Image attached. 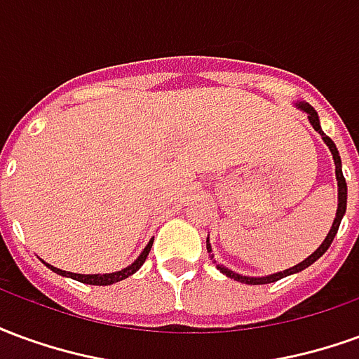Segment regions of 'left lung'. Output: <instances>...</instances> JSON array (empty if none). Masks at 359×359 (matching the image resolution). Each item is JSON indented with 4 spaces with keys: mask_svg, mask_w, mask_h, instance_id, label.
Listing matches in <instances>:
<instances>
[{
    "mask_svg": "<svg viewBox=\"0 0 359 359\" xmlns=\"http://www.w3.org/2000/svg\"><path fill=\"white\" fill-rule=\"evenodd\" d=\"M298 107L300 109H304L306 113H308V118L309 123L313 125V128H316L317 133L323 136L325 144L329 146V149H331L332 154V159H334V172H337V180H339V210H337V217H334V223H332L331 231H329V234H327V238L323 241V244L319 246V248L311 254V256L308 257V259H304L302 264L294 265V267H290V269L286 271H280V273H275V275H269V277H242V275H238V273H234V271L226 269L225 265H219L215 259H213V254H211V246H210V241H208V252H210V257L213 259V264L217 265V269L223 273V275H226V277L234 278V280H241V283H244V285H269V283H275V280H278V278L283 277H288V275H292V273H298V271L306 269V267H309V265L313 264V262H317L319 257L323 256L325 252L329 250V246H331L332 238H334V234H337V231H339L340 226V221H342V215H344V211H346V180H344V175H342V163H340V156H339V149H337V146H334V142L327 136V134L321 130V126H319V117H317L316 109L311 107V105H308V103H298Z\"/></svg>",
    "mask_w": 359,
    "mask_h": 359,
    "instance_id": "obj_1",
    "label": "left lung"
}]
</instances>
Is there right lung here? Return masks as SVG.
<instances>
[{"label": "right lung", "mask_w": 359, "mask_h": 359, "mask_svg": "<svg viewBox=\"0 0 359 359\" xmlns=\"http://www.w3.org/2000/svg\"><path fill=\"white\" fill-rule=\"evenodd\" d=\"M151 244H154V241H149V244L144 248V252L140 254V257L134 262L133 265H128L126 269L123 271H117V273H107V275H79V273H69V271H61V269H55V267H51V265H48L51 271H55V273H59V275H63V277H71L74 278V280H81V283H86V285H95V286H107V285H113V283H118V280H123V278L130 277V275H134L136 271L140 269L142 264L146 262V257H148L149 250H151Z\"/></svg>", "instance_id": "1"}]
</instances>
